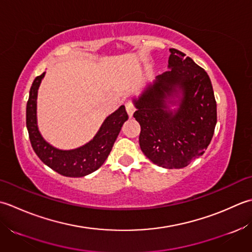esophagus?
<instances>
[{
  "label": "esophagus",
  "mask_w": 252,
  "mask_h": 252,
  "mask_svg": "<svg viewBox=\"0 0 252 252\" xmlns=\"http://www.w3.org/2000/svg\"><path fill=\"white\" fill-rule=\"evenodd\" d=\"M125 105H126V111L128 113V115H129V117H131L133 112H135V105H133L131 101H127Z\"/></svg>",
  "instance_id": "1"
}]
</instances>
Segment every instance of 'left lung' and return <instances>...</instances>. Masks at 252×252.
Listing matches in <instances>:
<instances>
[{
	"mask_svg": "<svg viewBox=\"0 0 252 252\" xmlns=\"http://www.w3.org/2000/svg\"><path fill=\"white\" fill-rule=\"evenodd\" d=\"M169 52V70L133 99V117L140 124L139 145L149 160L165 168H182L202 156L211 142L217 101L207 71L181 51ZM167 103L178 107L171 110Z\"/></svg>",
	"mask_w": 252,
	"mask_h": 252,
	"instance_id": "8db88e82",
	"label": "left lung"
}]
</instances>
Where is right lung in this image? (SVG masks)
I'll return each instance as SVG.
<instances>
[{
    "mask_svg": "<svg viewBox=\"0 0 252 252\" xmlns=\"http://www.w3.org/2000/svg\"><path fill=\"white\" fill-rule=\"evenodd\" d=\"M45 73L35 77L29 91V99L26 107V125L30 143L35 155L45 165L63 176L83 177L96 171L109 157L122 129L128 120L125 106L112 113L101 125L94 139L73 150H60L43 139L37 125V96L38 89Z\"/></svg>",
    "mask_w": 252,
    "mask_h": 252,
    "instance_id": "1",
    "label": "right lung"
}]
</instances>
